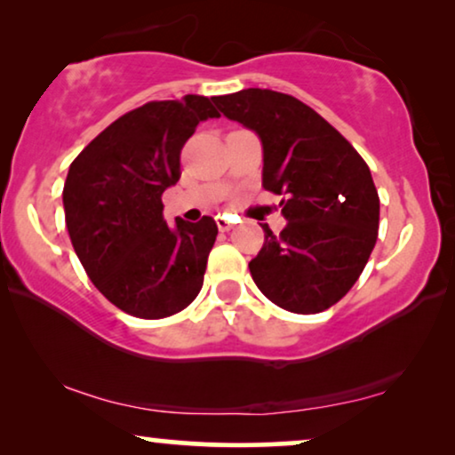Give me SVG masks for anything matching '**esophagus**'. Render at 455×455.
Masks as SVG:
<instances>
[{
	"mask_svg": "<svg viewBox=\"0 0 455 455\" xmlns=\"http://www.w3.org/2000/svg\"><path fill=\"white\" fill-rule=\"evenodd\" d=\"M215 223H217V228H220V232H229V229L234 228V220L232 217H228V215H217L215 217Z\"/></svg>",
	"mask_w": 455,
	"mask_h": 455,
	"instance_id": "34e87169",
	"label": "esophagus"
}]
</instances>
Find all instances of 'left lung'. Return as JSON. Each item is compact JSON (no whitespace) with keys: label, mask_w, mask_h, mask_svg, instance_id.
<instances>
[{"label":"left lung","mask_w":455,"mask_h":455,"mask_svg":"<svg viewBox=\"0 0 455 455\" xmlns=\"http://www.w3.org/2000/svg\"><path fill=\"white\" fill-rule=\"evenodd\" d=\"M228 120L259 134L265 190L283 195L288 223L248 263L259 290L290 313L315 315L344 298L363 273L379 229L369 165L331 124L269 89L213 97Z\"/></svg>","instance_id":"obj_1"}]
</instances>
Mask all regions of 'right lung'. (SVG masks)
<instances>
[{"label": "right lung", "mask_w": 455, "mask_h": 455, "mask_svg": "<svg viewBox=\"0 0 455 455\" xmlns=\"http://www.w3.org/2000/svg\"><path fill=\"white\" fill-rule=\"evenodd\" d=\"M217 111L207 97L151 101L109 124L72 161L66 226L86 275L139 319L184 310L203 288L217 238L213 217L164 220L161 195L180 180V151Z\"/></svg>", "instance_id": "obj_1"}]
</instances>
